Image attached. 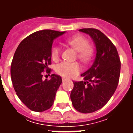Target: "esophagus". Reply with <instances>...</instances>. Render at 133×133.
Here are the masks:
<instances>
[{
	"label": "esophagus",
	"mask_w": 133,
	"mask_h": 133,
	"mask_svg": "<svg viewBox=\"0 0 133 133\" xmlns=\"http://www.w3.org/2000/svg\"><path fill=\"white\" fill-rule=\"evenodd\" d=\"M67 80H68V79H67L66 78H62V81H63V82L67 81Z\"/></svg>",
	"instance_id": "obj_1"
}]
</instances>
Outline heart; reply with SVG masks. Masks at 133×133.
<instances>
[{
  "instance_id": "1",
  "label": "heart",
  "mask_w": 133,
  "mask_h": 133,
  "mask_svg": "<svg viewBox=\"0 0 133 133\" xmlns=\"http://www.w3.org/2000/svg\"><path fill=\"white\" fill-rule=\"evenodd\" d=\"M67 43L72 47L78 51V58L83 62H88L92 55V49L89 45V42L86 38L82 35H75L73 37L67 39ZM61 50L60 48L54 45L51 48L50 55L54 61H58L60 58ZM56 72L58 75L65 78L72 77L81 70L80 64L77 62H62L57 65L55 68Z\"/></svg>"
}]
</instances>
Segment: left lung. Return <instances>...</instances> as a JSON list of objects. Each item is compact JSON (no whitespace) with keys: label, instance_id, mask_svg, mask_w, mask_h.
Masks as SVG:
<instances>
[{"label":"left lung","instance_id":"obj_1","mask_svg":"<svg viewBox=\"0 0 133 133\" xmlns=\"http://www.w3.org/2000/svg\"><path fill=\"white\" fill-rule=\"evenodd\" d=\"M79 30L92 38L96 47V57L92 66L81 74L85 81L73 82L70 99L76 110L90 113L102 108L114 94L121 64L116 48L104 33L95 28Z\"/></svg>","mask_w":133,"mask_h":133}]
</instances>
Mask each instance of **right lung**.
<instances>
[{"label": "right lung", "mask_w": 133, "mask_h": 133, "mask_svg": "<svg viewBox=\"0 0 133 133\" xmlns=\"http://www.w3.org/2000/svg\"><path fill=\"white\" fill-rule=\"evenodd\" d=\"M65 33L52 30L36 31L23 39L13 56L10 75L19 99L28 108L43 112L51 108L62 83L61 76L50 75L43 79V73L50 72V50L55 38Z\"/></svg>", "instance_id": "add662e5"}]
</instances>
